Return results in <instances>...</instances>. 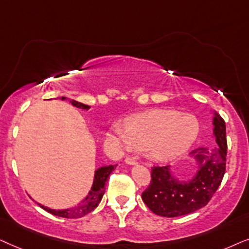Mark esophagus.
Segmentation results:
<instances>
[{"label":"esophagus","mask_w":249,"mask_h":249,"mask_svg":"<svg viewBox=\"0 0 249 249\" xmlns=\"http://www.w3.org/2000/svg\"><path fill=\"white\" fill-rule=\"evenodd\" d=\"M125 163L127 165H137V159L132 157H126L125 158Z\"/></svg>","instance_id":"34e87169"}]
</instances>
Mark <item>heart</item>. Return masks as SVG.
Listing matches in <instances>:
<instances>
[{"label":"heart","instance_id":"obj_1","mask_svg":"<svg viewBox=\"0 0 249 249\" xmlns=\"http://www.w3.org/2000/svg\"><path fill=\"white\" fill-rule=\"evenodd\" d=\"M111 132L126 150L144 149L152 160L168 163L194 145L199 135V123L192 115L155 109L130 116L125 126L115 124Z\"/></svg>","mask_w":249,"mask_h":249}]
</instances>
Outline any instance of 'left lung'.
<instances>
[{
    "label": "left lung",
    "instance_id": "left-lung-1",
    "mask_svg": "<svg viewBox=\"0 0 249 249\" xmlns=\"http://www.w3.org/2000/svg\"><path fill=\"white\" fill-rule=\"evenodd\" d=\"M212 112L213 137L217 145L190 152L189 156L196 165L191 178L180 180L171 166L152 168L150 184L142 192V200L155 214L177 217L194 213L206 206L220 187L227 160L225 123L217 112Z\"/></svg>",
    "mask_w": 249,
    "mask_h": 249
}]
</instances>
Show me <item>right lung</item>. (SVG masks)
<instances>
[{
	"instance_id": "add662e5",
	"label": "right lung",
	"mask_w": 249,
	"mask_h": 249,
	"mask_svg": "<svg viewBox=\"0 0 249 249\" xmlns=\"http://www.w3.org/2000/svg\"><path fill=\"white\" fill-rule=\"evenodd\" d=\"M61 100H66L65 97L61 98ZM71 104L75 107L84 109V110H89L91 107L90 106H86L81 102H77L75 100H71ZM117 165H108V166H102L98 168L94 172V178H93V183L89 191L88 196L83 199L81 203L77 204V206L71 207V208H66V210H52V208L45 207L43 205L38 204L43 210H45L49 213H51L55 216L66 217V218H78L83 217L84 215L89 214L90 212L94 210L100 203L102 197H104L105 190H106V182L108 180V177L110 175L112 171L115 170Z\"/></svg>"
}]
</instances>
